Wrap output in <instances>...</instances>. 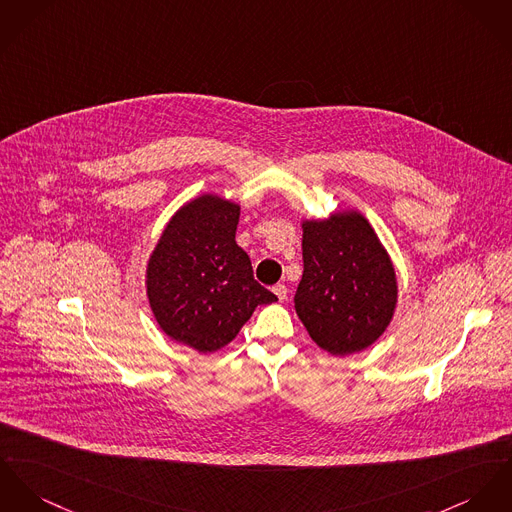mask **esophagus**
Instances as JSON below:
<instances>
[{
  "label": "esophagus",
  "mask_w": 512,
  "mask_h": 512,
  "mask_svg": "<svg viewBox=\"0 0 512 512\" xmlns=\"http://www.w3.org/2000/svg\"><path fill=\"white\" fill-rule=\"evenodd\" d=\"M273 292L276 294V298L282 302V300H286V296H288V288L284 286V284H276L275 288H273Z\"/></svg>",
  "instance_id": "1"
}]
</instances>
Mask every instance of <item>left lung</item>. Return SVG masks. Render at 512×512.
<instances>
[{
    "label": "left lung",
    "instance_id": "obj_1",
    "mask_svg": "<svg viewBox=\"0 0 512 512\" xmlns=\"http://www.w3.org/2000/svg\"><path fill=\"white\" fill-rule=\"evenodd\" d=\"M304 275L296 314L327 353L345 356L370 347L388 327L397 284L386 249L358 212L304 222Z\"/></svg>",
    "mask_w": 512,
    "mask_h": 512
}]
</instances>
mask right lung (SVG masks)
Returning <instances> with one entry per match:
<instances>
[{"label": "right lung", "instance_id": "add662e5", "mask_svg": "<svg viewBox=\"0 0 512 512\" xmlns=\"http://www.w3.org/2000/svg\"><path fill=\"white\" fill-rule=\"evenodd\" d=\"M239 206L204 195L167 224L148 265V298L159 327L198 353L228 345L257 306L275 302L236 243Z\"/></svg>", "mask_w": 512, "mask_h": 512}]
</instances>
